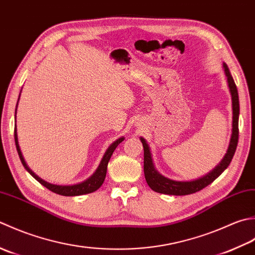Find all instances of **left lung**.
I'll return each instance as SVG.
<instances>
[{
	"label": "left lung",
	"instance_id": "obj_1",
	"mask_svg": "<svg viewBox=\"0 0 255 255\" xmlns=\"http://www.w3.org/2000/svg\"><path fill=\"white\" fill-rule=\"evenodd\" d=\"M223 69H225L227 79H228V86L231 92L232 97V110H233V120H232V135L230 139L229 147H228L227 154L221 160V163L217 166V167L207 174L204 177L199 179H196L193 181H175L164 177L160 174L157 173L155 169L152 156H150L149 147L145 142V139L141 137V142L144 147V175L145 179H146L147 185L152 188V190L156 191L159 194H166V195H174V196H184V195H190L197 193L205 187L210 185L212 181L217 179L219 176L223 173L228 166L230 165L231 160L233 158V155L236 153L238 139H239V112H240V106H239V96H238V89L235 84V80L230 74L229 68L226 64H223Z\"/></svg>",
	"mask_w": 255,
	"mask_h": 255
}]
</instances>
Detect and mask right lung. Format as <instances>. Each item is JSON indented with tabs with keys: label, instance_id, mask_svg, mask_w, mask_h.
Masks as SVG:
<instances>
[{
	"label": "right lung",
	"instance_id": "add662e5",
	"mask_svg": "<svg viewBox=\"0 0 255 255\" xmlns=\"http://www.w3.org/2000/svg\"><path fill=\"white\" fill-rule=\"evenodd\" d=\"M20 95V93H19ZM19 99V98H18ZM18 103V101H17ZM15 113H16V110H15ZM14 138H15V145H16V149H17V153H18V156L20 158V162H22L23 166L26 168V170L28 171V173L33 176V177L43 185L46 188L49 189L50 191H53L55 194H58L61 196H79V195H86V194H90L93 193V191H96L97 189L100 188L102 186L103 181L106 179V175H107V167H108V163L109 160H110L112 154L114 152V149L117 148V146L119 144H120L123 141V137L117 139L116 142L111 144V146L107 149V152L105 154V156H103L102 160L100 165H99V167L97 168V170L95 171V174H93L90 178H88L87 180H85L84 183H80V184H77V185H72V186H58V185H53V184H49L47 181H45L43 179H40L38 176H36L32 170H30L27 165H26L25 160L22 156V153H20V149L18 146V142H17V134H16V128L14 129Z\"/></svg>",
	"mask_w": 255,
	"mask_h": 255
}]
</instances>
